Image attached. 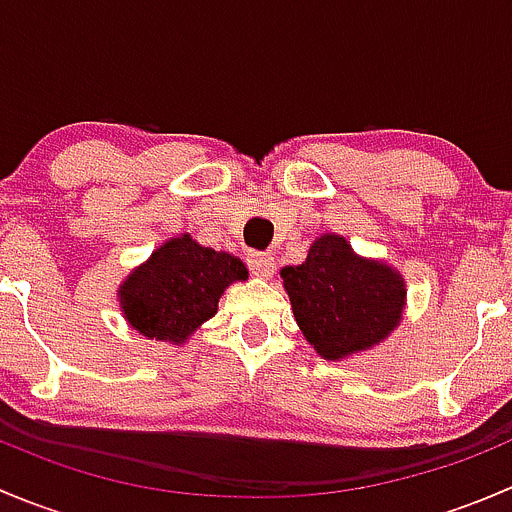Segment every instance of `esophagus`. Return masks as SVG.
I'll use <instances>...</instances> for the list:
<instances>
[{"label":"esophagus","instance_id":"obj_1","mask_svg":"<svg viewBox=\"0 0 512 512\" xmlns=\"http://www.w3.org/2000/svg\"><path fill=\"white\" fill-rule=\"evenodd\" d=\"M247 262H250V270L255 272L257 277H262V280L272 277V272H275V257L265 255V252H252Z\"/></svg>","mask_w":512,"mask_h":512}]
</instances>
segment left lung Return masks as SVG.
<instances>
[{"label": "left lung", "instance_id": "8db88e82", "mask_svg": "<svg viewBox=\"0 0 512 512\" xmlns=\"http://www.w3.org/2000/svg\"><path fill=\"white\" fill-rule=\"evenodd\" d=\"M280 275L304 339L327 361L379 347L404 319L401 272L384 260L356 255L337 232L319 235L307 260L282 267Z\"/></svg>", "mask_w": 512, "mask_h": 512}]
</instances>
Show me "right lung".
Masks as SVG:
<instances>
[{
    "mask_svg": "<svg viewBox=\"0 0 512 512\" xmlns=\"http://www.w3.org/2000/svg\"><path fill=\"white\" fill-rule=\"evenodd\" d=\"M247 275L240 257L200 245L183 232L133 267L116 294L128 327L146 339L180 347L218 314L225 289L245 282Z\"/></svg>",
    "mask_w": 512,
    "mask_h": 512,
    "instance_id": "add662e5",
    "label": "right lung"
}]
</instances>
